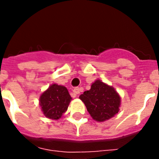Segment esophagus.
I'll return each mask as SVG.
<instances>
[{
    "instance_id": "obj_1",
    "label": "esophagus",
    "mask_w": 159,
    "mask_h": 159,
    "mask_svg": "<svg viewBox=\"0 0 159 159\" xmlns=\"http://www.w3.org/2000/svg\"><path fill=\"white\" fill-rule=\"evenodd\" d=\"M73 92H74V93H75V94H79V93L82 92V89H81V88H77V87H76V88H75V89H73Z\"/></svg>"
}]
</instances>
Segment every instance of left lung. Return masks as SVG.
I'll return each mask as SVG.
<instances>
[{
  "label": "left lung",
  "instance_id": "1",
  "mask_svg": "<svg viewBox=\"0 0 159 159\" xmlns=\"http://www.w3.org/2000/svg\"><path fill=\"white\" fill-rule=\"evenodd\" d=\"M79 98L83 101L93 119L104 122L118 112L120 96L112 87L108 86L100 80L91 85Z\"/></svg>",
  "mask_w": 159,
  "mask_h": 159
}]
</instances>
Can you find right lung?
Returning <instances> with one entry per match:
<instances>
[{"label":"right lung","instance_id":"right-lung-1","mask_svg":"<svg viewBox=\"0 0 159 159\" xmlns=\"http://www.w3.org/2000/svg\"><path fill=\"white\" fill-rule=\"evenodd\" d=\"M71 97L66 87L52 84L40 97L43 114L51 119H59L66 111Z\"/></svg>","mask_w":159,"mask_h":159}]
</instances>
